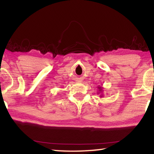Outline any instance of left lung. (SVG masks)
I'll return each mask as SVG.
<instances>
[{
	"mask_svg": "<svg viewBox=\"0 0 154 154\" xmlns=\"http://www.w3.org/2000/svg\"><path fill=\"white\" fill-rule=\"evenodd\" d=\"M98 92H97L98 94H100V98L103 97V87L101 86H98Z\"/></svg>",
	"mask_w": 154,
	"mask_h": 154,
	"instance_id": "8db88e82",
	"label": "left lung"
}]
</instances>
